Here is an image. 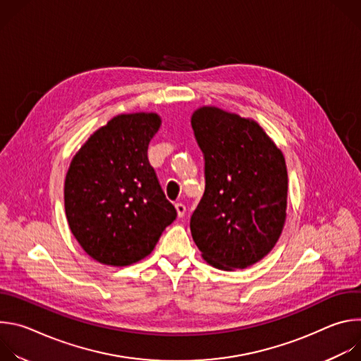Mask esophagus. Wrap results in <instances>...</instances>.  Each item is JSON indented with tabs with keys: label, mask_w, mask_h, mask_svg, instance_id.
<instances>
[{
	"label": "esophagus",
	"mask_w": 361,
	"mask_h": 361,
	"mask_svg": "<svg viewBox=\"0 0 361 361\" xmlns=\"http://www.w3.org/2000/svg\"><path fill=\"white\" fill-rule=\"evenodd\" d=\"M176 210H177V216L181 219L185 216V212H187V207L183 204V202H177L176 204Z\"/></svg>",
	"instance_id": "obj_1"
}]
</instances>
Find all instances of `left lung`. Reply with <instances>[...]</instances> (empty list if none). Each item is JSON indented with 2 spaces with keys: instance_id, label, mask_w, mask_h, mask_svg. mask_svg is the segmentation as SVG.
I'll use <instances>...</instances> for the list:
<instances>
[{
  "instance_id": "8db88e82",
  "label": "left lung",
  "mask_w": 361,
  "mask_h": 361,
  "mask_svg": "<svg viewBox=\"0 0 361 361\" xmlns=\"http://www.w3.org/2000/svg\"><path fill=\"white\" fill-rule=\"evenodd\" d=\"M191 126L205 161L192 240L213 267L247 269L271 251L284 227V156L255 121L216 107L198 109Z\"/></svg>"
}]
</instances>
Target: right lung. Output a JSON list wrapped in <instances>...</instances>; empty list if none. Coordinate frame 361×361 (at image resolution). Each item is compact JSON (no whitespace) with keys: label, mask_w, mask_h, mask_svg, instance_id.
<instances>
[{"label":"right lung","mask_w":361,"mask_h":361,"mask_svg":"<svg viewBox=\"0 0 361 361\" xmlns=\"http://www.w3.org/2000/svg\"><path fill=\"white\" fill-rule=\"evenodd\" d=\"M160 124L154 113L117 116L87 140L70 164L64 184L68 226L102 264L140 262L177 217L147 156Z\"/></svg>","instance_id":"obj_1"}]
</instances>
